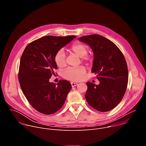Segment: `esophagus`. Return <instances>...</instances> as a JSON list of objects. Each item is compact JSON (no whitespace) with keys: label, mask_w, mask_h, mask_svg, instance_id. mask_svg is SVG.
I'll return each instance as SVG.
<instances>
[{"label":"esophagus","mask_w":146,"mask_h":146,"mask_svg":"<svg viewBox=\"0 0 146 146\" xmlns=\"http://www.w3.org/2000/svg\"><path fill=\"white\" fill-rule=\"evenodd\" d=\"M71 85H72V87H75V86H76L78 85V83L74 82H71Z\"/></svg>","instance_id":"1"}]
</instances>
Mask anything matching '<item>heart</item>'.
Returning <instances> with one entry per match:
<instances>
[{"instance_id":"1","label":"heart","mask_w":146,"mask_h":146,"mask_svg":"<svg viewBox=\"0 0 146 146\" xmlns=\"http://www.w3.org/2000/svg\"><path fill=\"white\" fill-rule=\"evenodd\" d=\"M70 51L80 58H82V60L89 62L90 58L86 55L88 53V47L84 44L77 42L74 43L70 47ZM54 61L56 66L59 68H64L66 66V59L64 51L62 50H59L54 56ZM86 73V68L80 66L76 68H69L63 73L65 78L71 81H77L84 78Z\"/></svg>"}]
</instances>
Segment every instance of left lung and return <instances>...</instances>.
Segmentation results:
<instances>
[{
  "label": "left lung",
  "instance_id": "8db88e82",
  "mask_svg": "<svg viewBox=\"0 0 146 146\" xmlns=\"http://www.w3.org/2000/svg\"><path fill=\"white\" fill-rule=\"evenodd\" d=\"M78 40L88 44L94 58L92 72L96 74L99 85L87 82L85 98L95 110L106 112L120 103L127 90L128 70L125 59L118 47L99 35H90Z\"/></svg>",
  "mask_w": 146,
  "mask_h": 146
}]
</instances>
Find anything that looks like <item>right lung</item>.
I'll list each match as a JSON object with an SVG mask.
<instances>
[{
    "instance_id": "obj_1",
    "label": "right lung",
    "mask_w": 146,
    "mask_h": 146,
    "mask_svg": "<svg viewBox=\"0 0 146 146\" xmlns=\"http://www.w3.org/2000/svg\"><path fill=\"white\" fill-rule=\"evenodd\" d=\"M76 37L44 36L30 43L23 53L18 72L19 84L31 105L41 113L54 114L64 105L72 88L70 82L62 80L55 84L49 79L57 69L55 55Z\"/></svg>"
}]
</instances>
